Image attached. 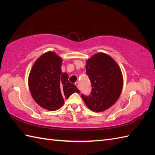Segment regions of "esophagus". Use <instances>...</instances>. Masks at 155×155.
Masks as SVG:
<instances>
[{
	"mask_svg": "<svg viewBox=\"0 0 155 155\" xmlns=\"http://www.w3.org/2000/svg\"><path fill=\"white\" fill-rule=\"evenodd\" d=\"M74 84H75L76 86H77L78 88H79V83H78V82H76V83H74Z\"/></svg>",
	"mask_w": 155,
	"mask_h": 155,
	"instance_id": "34e87169",
	"label": "esophagus"
}]
</instances>
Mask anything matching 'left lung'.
Returning <instances> with one entry per match:
<instances>
[{"instance_id": "left-lung-1", "label": "left lung", "mask_w": 155, "mask_h": 155, "mask_svg": "<svg viewBox=\"0 0 155 155\" xmlns=\"http://www.w3.org/2000/svg\"><path fill=\"white\" fill-rule=\"evenodd\" d=\"M87 74L92 85L89 96L81 94L88 108L102 112L113 106L119 98L123 86L120 68L114 59L103 52H98L88 58Z\"/></svg>"}]
</instances>
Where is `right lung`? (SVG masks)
<instances>
[{"label":"right lung","mask_w":155,"mask_h":155,"mask_svg":"<svg viewBox=\"0 0 155 155\" xmlns=\"http://www.w3.org/2000/svg\"><path fill=\"white\" fill-rule=\"evenodd\" d=\"M62 58L48 51L35 61L28 76V87L32 98L39 106L48 110L59 109L74 93L80 91L68 81L67 73H62Z\"/></svg>","instance_id":"obj_1"}]
</instances>
